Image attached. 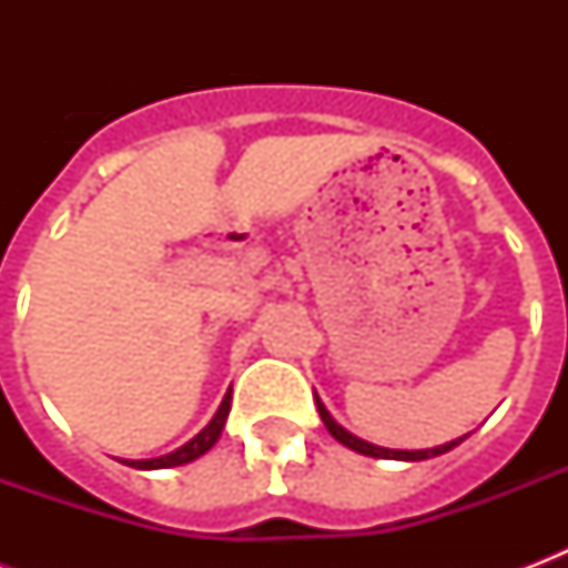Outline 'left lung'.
I'll return each mask as SVG.
<instances>
[{"instance_id":"obj_1","label":"left lung","mask_w":568,"mask_h":568,"mask_svg":"<svg viewBox=\"0 0 568 568\" xmlns=\"http://www.w3.org/2000/svg\"><path fill=\"white\" fill-rule=\"evenodd\" d=\"M315 404H318V413H321V422H324V427L329 430V436L333 439H338L345 448L356 450V454H365V457H374V459H404V463H418V459H430V457H439V454H448L450 448H457L459 442L468 439L466 436H459V439H450L445 442V445H436V448H422V450H400V448H379V445H374V442H365L359 439V436H354L351 430H345L342 424L329 415V409L324 404H321V397L315 395Z\"/></svg>"}]
</instances>
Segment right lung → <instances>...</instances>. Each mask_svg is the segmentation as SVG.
Listing matches in <instances>:
<instances>
[{
  "instance_id": "add662e5",
  "label": "right lung",
  "mask_w": 568,
  "mask_h": 568,
  "mask_svg": "<svg viewBox=\"0 0 568 568\" xmlns=\"http://www.w3.org/2000/svg\"><path fill=\"white\" fill-rule=\"evenodd\" d=\"M230 404H232V388L223 395L221 406H217V413L209 424H205L203 430L196 433L194 439L185 442L182 448L171 450V454H164V457H153V459H120V463H126L132 468H144V471H153V468H173V466H185V463H194L196 457H203L205 450L212 448L214 442L221 439L223 424H226V415H230Z\"/></svg>"
}]
</instances>
